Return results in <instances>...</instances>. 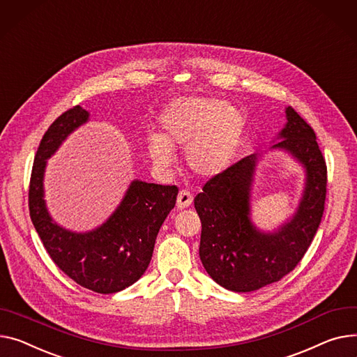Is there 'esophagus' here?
<instances>
[{
	"label": "esophagus",
	"mask_w": 357,
	"mask_h": 357,
	"mask_svg": "<svg viewBox=\"0 0 357 357\" xmlns=\"http://www.w3.org/2000/svg\"><path fill=\"white\" fill-rule=\"evenodd\" d=\"M194 201V197L192 194L189 191H181L179 195H178V199H176V205L179 209H183V208H188L189 205L192 204Z\"/></svg>",
	"instance_id": "esophagus-1"
}]
</instances>
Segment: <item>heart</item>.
Listing matches in <instances>:
<instances>
[{
	"mask_svg": "<svg viewBox=\"0 0 357 357\" xmlns=\"http://www.w3.org/2000/svg\"><path fill=\"white\" fill-rule=\"evenodd\" d=\"M243 114L229 103L183 98L159 116L160 135L148 139V153L160 169L175 162L174 151H185V163L201 178L227 169L243 132Z\"/></svg>",
	"mask_w": 357,
	"mask_h": 357,
	"instance_id": "heart-1",
	"label": "heart"
}]
</instances>
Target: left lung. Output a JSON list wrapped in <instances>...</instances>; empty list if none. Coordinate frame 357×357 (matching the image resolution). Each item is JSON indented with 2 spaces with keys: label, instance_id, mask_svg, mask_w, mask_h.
<instances>
[{
  "label": "left lung",
  "instance_id": "1",
  "mask_svg": "<svg viewBox=\"0 0 357 357\" xmlns=\"http://www.w3.org/2000/svg\"><path fill=\"white\" fill-rule=\"evenodd\" d=\"M281 140L305 168V189L293 220L275 232H259L250 220V191L257 155L212 176L195 199L202 222L199 257L206 273L227 290L248 293L281 280L296 268L321 222L327 192V166L316 133L290 106Z\"/></svg>",
  "mask_w": 357,
  "mask_h": 357
}]
</instances>
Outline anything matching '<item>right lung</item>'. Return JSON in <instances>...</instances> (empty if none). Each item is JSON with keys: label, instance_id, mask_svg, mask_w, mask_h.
Listing matches in <instances>:
<instances>
[{"label": "right lung", "instance_id": "add662e5", "mask_svg": "<svg viewBox=\"0 0 357 357\" xmlns=\"http://www.w3.org/2000/svg\"><path fill=\"white\" fill-rule=\"evenodd\" d=\"M87 119L89 113L75 106L61 113L44 133L33 163L29 209L54 264L79 286L112 294L132 286L146 271L156 235L175 206L178 186L133 181L113 215L86 234L70 232L54 224L43 199L45 160Z\"/></svg>", "mask_w": 357, "mask_h": 357}]
</instances>
